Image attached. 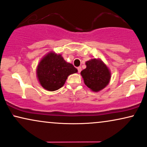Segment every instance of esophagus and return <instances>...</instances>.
Returning a JSON list of instances; mask_svg holds the SVG:
<instances>
[{"instance_id":"esophagus-1","label":"esophagus","mask_w":147,"mask_h":147,"mask_svg":"<svg viewBox=\"0 0 147 147\" xmlns=\"http://www.w3.org/2000/svg\"><path fill=\"white\" fill-rule=\"evenodd\" d=\"M78 72H79V73H80V72L82 71V67H78Z\"/></svg>"}]
</instances>
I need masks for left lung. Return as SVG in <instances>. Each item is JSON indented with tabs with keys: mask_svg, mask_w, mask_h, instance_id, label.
I'll use <instances>...</instances> for the list:
<instances>
[{
	"mask_svg": "<svg viewBox=\"0 0 147 147\" xmlns=\"http://www.w3.org/2000/svg\"><path fill=\"white\" fill-rule=\"evenodd\" d=\"M86 65V68L81 71L85 84L94 92L103 89L111 78L107 67L101 61L96 59L88 61Z\"/></svg>",
	"mask_w": 147,
	"mask_h": 147,
	"instance_id": "obj_1",
	"label": "left lung"
}]
</instances>
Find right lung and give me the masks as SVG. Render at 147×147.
<instances>
[{
	"instance_id": "add662e5",
	"label": "right lung",
	"mask_w": 147,
	"mask_h": 147,
	"mask_svg": "<svg viewBox=\"0 0 147 147\" xmlns=\"http://www.w3.org/2000/svg\"><path fill=\"white\" fill-rule=\"evenodd\" d=\"M78 72L73 65L67 63L61 55L50 53L39 63L37 76L42 86L46 90L55 91L64 85L70 74Z\"/></svg>"
}]
</instances>
